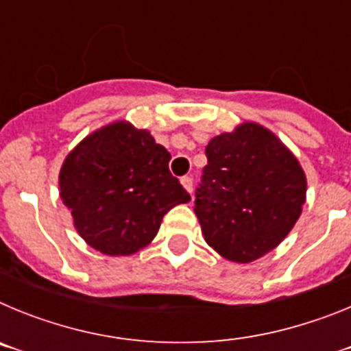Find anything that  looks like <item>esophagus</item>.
<instances>
[{
    "instance_id": "esophagus-1",
    "label": "esophagus",
    "mask_w": 351,
    "mask_h": 351,
    "mask_svg": "<svg viewBox=\"0 0 351 351\" xmlns=\"http://www.w3.org/2000/svg\"><path fill=\"white\" fill-rule=\"evenodd\" d=\"M181 184L184 186L186 190H188V193H191V191H193V179H191L190 176H184V178H181Z\"/></svg>"
}]
</instances>
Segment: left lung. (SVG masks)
<instances>
[{
	"label": "left lung",
	"mask_w": 351,
	"mask_h": 351,
	"mask_svg": "<svg viewBox=\"0 0 351 351\" xmlns=\"http://www.w3.org/2000/svg\"><path fill=\"white\" fill-rule=\"evenodd\" d=\"M195 193L206 243L226 260L247 263L274 250L306 202V176L267 128L244 123L207 144Z\"/></svg>",
	"instance_id": "8db88e82"
}]
</instances>
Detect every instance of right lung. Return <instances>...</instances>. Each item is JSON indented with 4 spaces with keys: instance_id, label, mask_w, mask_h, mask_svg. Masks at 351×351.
I'll return each mask as SVG.
<instances>
[{
    "instance_id": "add662e5",
    "label": "right lung",
    "mask_w": 351,
    "mask_h": 351,
    "mask_svg": "<svg viewBox=\"0 0 351 351\" xmlns=\"http://www.w3.org/2000/svg\"><path fill=\"white\" fill-rule=\"evenodd\" d=\"M170 153L126 121L96 130L66 156L60 195L80 237L104 255L147 246L172 207L190 195L169 170Z\"/></svg>"
}]
</instances>
